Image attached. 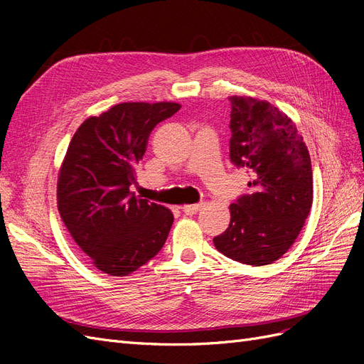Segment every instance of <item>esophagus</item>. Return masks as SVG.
Returning a JSON list of instances; mask_svg holds the SVG:
<instances>
[{
	"instance_id": "34e87169",
	"label": "esophagus",
	"mask_w": 364,
	"mask_h": 364,
	"mask_svg": "<svg viewBox=\"0 0 364 364\" xmlns=\"http://www.w3.org/2000/svg\"><path fill=\"white\" fill-rule=\"evenodd\" d=\"M202 208V203H196V205H183L182 206V211L186 214V215H193L196 213H199Z\"/></svg>"
}]
</instances>
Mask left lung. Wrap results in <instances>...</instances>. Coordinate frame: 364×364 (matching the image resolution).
<instances>
[{"mask_svg":"<svg viewBox=\"0 0 364 364\" xmlns=\"http://www.w3.org/2000/svg\"><path fill=\"white\" fill-rule=\"evenodd\" d=\"M229 100V156L252 179L249 194L229 206V228L214 238V246L234 261L266 266L293 246L310 214V153L291 118L278 107L252 97Z\"/></svg>","mask_w":364,"mask_h":364,"instance_id":"8db88e82","label":"left lung"}]
</instances>
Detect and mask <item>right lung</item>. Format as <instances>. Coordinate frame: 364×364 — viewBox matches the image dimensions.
Segmentation results:
<instances>
[{
	"label": "right lung",
	"instance_id": "add662e5",
	"mask_svg": "<svg viewBox=\"0 0 364 364\" xmlns=\"http://www.w3.org/2000/svg\"><path fill=\"white\" fill-rule=\"evenodd\" d=\"M181 105L119 103L90 117L74 134L58 179V209L94 266L126 277L162 249L173 225L168 208L138 199L136 164L150 132Z\"/></svg>",
	"mask_w": 364,
	"mask_h": 364
}]
</instances>
